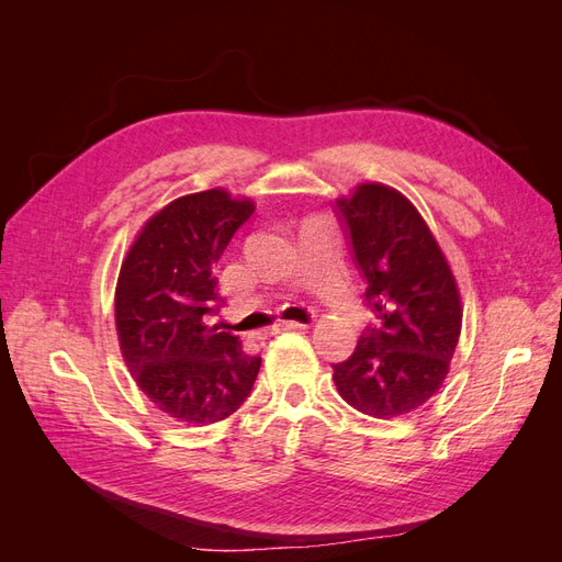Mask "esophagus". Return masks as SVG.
Listing matches in <instances>:
<instances>
[{
  "mask_svg": "<svg viewBox=\"0 0 562 562\" xmlns=\"http://www.w3.org/2000/svg\"><path fill=\"white\" fill-rule=\"evenodd\" d=\"M302 328H307V323H300V321H277V323H274V330H277V333L302 330Z\"/></svg>",
  "mask_w": 562,
  "mask_h": 562,
  "instance_id": "obj_1",
  "label": "esophagus"
}]
</instances>
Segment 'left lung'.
I'll use <instances>...</instances> for the list:
<instances>
[{
	"label": "left lung",
	"mask_w": 562,
	"mask_h": 562,
	"mask_svg": "<svg viewBox=\"0 0 562 562\" xmlns=\"http://www.w3.org/2000/svg\"><path fill=\"white\" fill-rule=\"evenodd\" d=\"M335 213L375 314L349 359L333 363L335 386L363 415L413 413L443 384L462 330L454 277L417 209L391 187L359 184Z\"/></svg>",
	"instance_id": "8db88e82"
}]
</instances>
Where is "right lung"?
<instances>
[{
  "mask_svg": "<svg viewBox=\"0 0 562 562\" xmlns=\"http://www.w3.org/2000/svg\"><path fill=\"white\" fill-rule=\"evenodd\" d=\"M255 206L225 190L168 203L122 262L114 297L116 335L135 384L159 411L184 424H213L248 398L260 356L209 326L220 310L215 265Z\"/></svg>",
  "mask_w": 562,
  "mask_h": 562,
  "instance_id": "1",
  "label": "right lung"
}]
</instances>
